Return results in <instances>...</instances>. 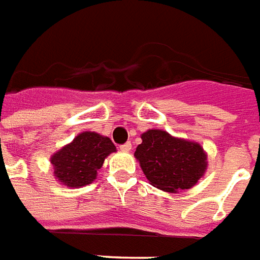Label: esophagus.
Wrapping results in <instances>:
<instances>
[{
	"instance_id": "34e87169",
	"label": "esophagus",
	"mask_w": 260,
	"mask_h": 260,
	"mask_svg": "<svg viewBox=\"0 0 260 260\" xmlns=\"http://www.w3.org/2000/svg\"><path fill=\"white\" fill-rule=\"evenodd\" d=\"M120 150L123 152H128V151L132 150V143H124L123 145H120Z\"/></svg>"
}]
</instances>
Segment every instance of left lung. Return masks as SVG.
Returning a JSON list of instances; mask_svg holds the SVG:
<instances>
[{"instance_id": "1", "label": "left lung", "mask_w": 260, "mask_h": 260, "mask_svg": "<svg viewBox=\"0 0 260 260\" xmlns=\"http://www.w3.org/2000/svg\"><path fill=\"white\" fill-rule=\"evenodd\" d=\"M134 156L151 185L164 192L190 189L207 169L203 147L183 139H176L164 130H147Z\"/></svg>"}]
</instances>
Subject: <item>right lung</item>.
Returning a JSON list of instances; mask_svg holds the SVG:
<instances>
[{
	"mask_svg": "<svg viewBox=\"0 0 260 260\" xmlns=\"http://www.w3.org/2000/svg\"><path fill=\"white\" fill-rule=\"evenodd\" d=\"M115 151L109 137L84 132L51 155L54 178L70 187L89 185L96 179L98 169L102 168L105 158Z\"/></svg>",
	"mask_w": 260,
	"mask_h": 260,
	"instance_id": "add662e5",
	"label": "right lung"
}]
</instances>
